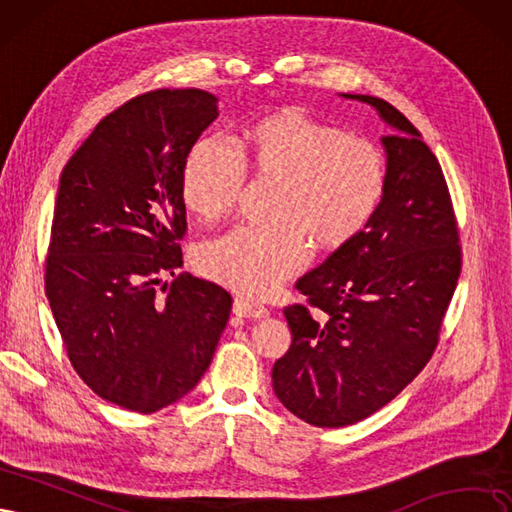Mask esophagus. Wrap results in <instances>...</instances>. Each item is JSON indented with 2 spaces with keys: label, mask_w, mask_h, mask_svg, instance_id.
<instances>
[{
  "label": "esophagus",
  "mask_w": 512,
  "mask_h": 512,
  "mask_svg": "<svg viewBox=\"0 0 512 512\" xmlns=\"http://www.w3.org/2000/svg\"><path fill=\"white\" fill-rule=\"evenodd\" d=\"M234 312L238 317H246V319H261V317L270 315V310L266 306H261L257 302L246 300V298H236Z\"/></svg>",
  "instance_id": "1"
}]
</instances>
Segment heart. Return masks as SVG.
I'll return each mask as SVG.
<instances>
[{
  "instance_id": "heart-1",
  "label": "heart",
  "mask_w": 512,
  "mask_h": 512,
  "mask_svg": "<svg viewBox=\"0 0 512 512\" xmlns=\"http://www.w3.org/2000/svg\"><path fill=\"white\" fill-rule=\"evenodd\" d=\"M244 163L276 178L268 223H240L206 240L197 268L217 283L261 298L308 266L312 239L338 249L361 234L387 187L378 148L302 110L272 114L244 131L240 153L223 136L197 140L180 170V195L197 217L214 221L234 208Z\"/></svg>"
}]
</instances>
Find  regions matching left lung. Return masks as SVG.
Masks as SVG:
<instances>
[{
  "label": "left lung",
  "instance_id": "1",
  "mask_svg": "<svg viewBox=\"0 0 512 512\" xmlns=\"http://www.w3.org/2000/svg\"><path fill=\"white\" fill-rule=\"evenodd\" d=\"M342 97L372 106L389 127L387 187L361 234L295 283L308 306L285 308L293 340L272 387L317 427L370 417L425 368L461 270L451 195L430 146L381 97Z\"/></svg>",
  "mask_w": 512,
  "mask_h": 512
}]
</instances>
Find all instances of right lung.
Here are the masks:
<instances>
[{
  "mask_svg": "<svg viewBox=\"0 0 512 512\" xmlns=\"http://www.w3.org/2000/svg\"><path fill=\"white\" fill-rule=\"evenodd\" d=\"M217 102L200 89L138 95L97 123L59 178L48 304L82 381L144 415L200 383L232 310L223 287L178 274L180 170Z\"/></svg>",
  "mask_w": 512,
  "mask_h": 512,
  "instance_id": "right-lung-1",
  "label": "right lung"
}]
</instances>
